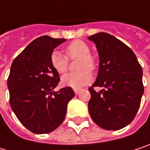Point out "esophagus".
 <instances>
[{
    "label": "esophagus",
    "instance_id": "34e87169",
    "mask_svg": "<svg viewBox=\"0 0 150 150\" xmlns=\"http://www.w3.org/2000/svg\"><path fill=\"white\" fill-rule=\"evenodd\" d=\"M80 91H81L80 89H74V93H75V94H76V95H78V94L80 93Z\"/></svg>",
    "mask_w": 150,
    "mask_h": 150
}]
</instances>
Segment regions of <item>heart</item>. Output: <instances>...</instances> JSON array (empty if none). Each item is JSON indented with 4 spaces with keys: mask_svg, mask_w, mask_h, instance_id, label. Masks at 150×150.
I'll list each match as a JSON object with an SVG mask.
<instances>
[{
    "mask_svg": "<svg viewBox=\"0 0 150 150\" xmlns=\"http://www.w3.org/2000/svg\"><path fill=\"white\" fill-rule=\"evenodd\" d=\"M65 56L57 50L50 55V64L58 73H64L69 67V60L79 57L76 72L65 74L62 77L61 82L64 86L74 89H79L92 81V74L89 71L96 69V60L90 54L89 46L81 40H75L70 42L64 49Z\"/></svg>",
    "mask_w": 150,
    "mask_h": 150,
    "instance_id": "1",
    "label": "heart"
}]
</instances>
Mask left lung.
<instances>
[{
    "instance_id": "1",
    "label": "left lung",
    "mask_w": 150,
    "mask_h": 150,
    "mask_svg": "<svg viewBox=\"0 0 150 150\" xmlns=\"http://www.w3.org/2000/svg\"><path fill=\"white\" fill-rule=\"evenodd\" d=\"M88 39L96 44L100 57L97 79L89 87V113L100 127L119 130L138 112L144 92L142 66L133 50L112 35L100 32ZM96 86L103 89L97 93Z\"/></svg>"
}]
</instances>
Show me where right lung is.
<instances>
[{
  "label": "right lung",
  "instance_id": "add662e5",
  "mask_svg": "<svg viewBox=\"0 0 150 150\" xmlns=\"http://www.w3.org/2000/svg\"><path fill=\"white\" fill-rule=\"evenodd\" d=\"M66 39L42 36L32 41L13 61L8 79L9 103L20 122L35 134L54 131L64 121L71 87L53 90L60 78L50 64L53 50Z\"/></svg>",
  "mask_w": 150,
  "mask_h": 150
}]
</instances>
